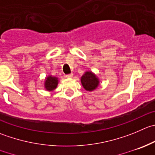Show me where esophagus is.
<instances>
[{"mask_svg": "<svg viewBox=\"0 0 155 155\" xmlns=\"http://www.w3.org/2000/svg\"><path fill=\"white\" fill-rule=\"evenodd\" d=\"M73 76V75L72 74V73H70V74L66 75V77H67V78H72Z\"/></svg>", "mask_w": 155, "mask_h": 155, "instance_id": "34e87169", "label": "esophagus"}]
</instances>
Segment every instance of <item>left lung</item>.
<instances>
[{"label": "left lung", "mask_w": 155, "mask_h": 155, "mask_svg": "<svg viewBox=\"0 0 155 155\" xmlns=\"http://www.w3.org/2000/svg\"><path fill=\"white\" fill-rule=\"evenodd\" d=\"M82 86L87 91H93L99 85V80L97 76L91 72H85L81 77Z\"/></svg>", "instance_id": "1"}]
</instances>
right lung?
<instances>
[{
  "label": "right lung",
  "mask_w": 155,
  "mask_h": 155,
  "mask_svg": "<svg viewBox=\"0 0 155 155\" xmlns=\"http://www.w3.org/2000/svg\"><path fill=\"white\" fill-rule=\"evenodd\" d=\"M58 84V79L54 76H48L46 78L45 82V87L48 91H53L54 89L57 88V85Z\"/></svg>",
  "instance_id": "obj_1"
}]
</instances>
